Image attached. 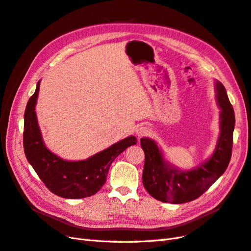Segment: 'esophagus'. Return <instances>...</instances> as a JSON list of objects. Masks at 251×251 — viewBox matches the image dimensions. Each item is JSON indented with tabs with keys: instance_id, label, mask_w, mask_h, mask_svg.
<instances>
[{
	"instance_id": "1",
	"label": "esophagus",
	"mask_w": 251,
	"mask_h": 251,
	"mask_svg": "<svg viewBox=\"0 0 251 251\" xmlns=\"http://www.w3.org/2000/svg\"><path fill=\"white\" fill-rule=\"evenodd\" d=\"M149 133H150V128L146 126H141L137 128V130H136V135H137L138 138L144 137V136H147Z\"/></svg>"
}]
</instances>
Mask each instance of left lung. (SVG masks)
<instances>
[{"label": "left lung", "instance_id": "1", "mask_svg": "<svg viewBox=\"0 0 251 251\" xmlns=\"http://www.w3.org/2000/svg\"><path fill=\"white\" fill-rule=\"evenodd\" d=\"M216 100L220 108V134L211 156L192 170H181L165 158L155 140L140 139L144 151L142 174L147 192L161 202L181 204L204 194L222 176L229 164L235 118L232 105L222 82L215 80Z\"/></svg>", "mask_w": 251, "mask_h": 251}]
</instances>
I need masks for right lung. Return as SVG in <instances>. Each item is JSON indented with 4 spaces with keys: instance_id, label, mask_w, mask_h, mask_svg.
I'll return each mask as SVG.
<instances>
[{
    "instance_id": "1",
    "label": "right lung",
    "mask_w": 251,
    "mask_h": 251,
    "mask_svg": "<svg viewBox=\"0 0 251 251\" xmlns=\"http://www.w3.org/2000/svg\"><path fill=\"white\" fill-rule=\"evenodd\" d=\"M37 82L24 115V151L28 162L50 192L66 199H81L96 194L107 181L112 162L137 138L128 137L112 144L85 160H65L46 147L37 123L35 105L40 92Z\"/></svg>"
}]
</instances>
